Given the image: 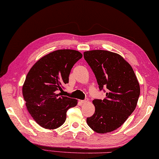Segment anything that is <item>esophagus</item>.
I'll return each mask as SVG.
<instances>
[{
  "label": "esophagus",
  "instance_id": "obj_1",
  "mask_svg": "<svg viewBox=\"0 0 159 159\" xmlns=\"http://www.w3.org/2000/svg\"><path fill=\"white\" fill-rule=\"evenodd\" d=\"M80 102L82 103H86L89 102V99H84V100H80Z\"/></svg>",
  "mask_w": 159,
  "mask_h": 159
}]
</instances>
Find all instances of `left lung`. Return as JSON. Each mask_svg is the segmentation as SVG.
<instances>
[{
    "mask_svg": "<svg viewBox=\"0 0 159 159\" xmlns=\"http://www.w3.org/2000/svg\"><path fill=\"white\" fill-rule=\"evenodd\" d=\"M84 59L91 68L100 90L107 93L105 99H94L95 111L86 119L87 124L99 134L111 132L127 120L137 106L140 86L128 61L117 53L104 50L84 53Z\"/></svg>",
    "mask_w": 159,
    "mask_h": 159,
    "instance_id": "obj_1",
    "label": "left lung"
}]
</instances>
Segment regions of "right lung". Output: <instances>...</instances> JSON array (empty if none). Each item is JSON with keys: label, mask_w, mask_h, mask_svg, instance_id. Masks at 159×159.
I'll use <instances>...</instances> for the list:
<instances>
[{"label": "right lung", "mask_w": 159, "mask_h": 159, "mask_svg": "<svg viewBox=\"0 0 159 159\" xmlns=\"http://www.w3.org/2000/svg\"><path fill=\"white\" fill-rule=\"evenodd\" d=\"M82 57L78 51L61 49L41 57L27 73L22 95L27 111L35 121L45 129L60 127L66 112L77 104V99L60 96L74 64Z\"/></svg>", "instance_id": "1"}]
</instances>
